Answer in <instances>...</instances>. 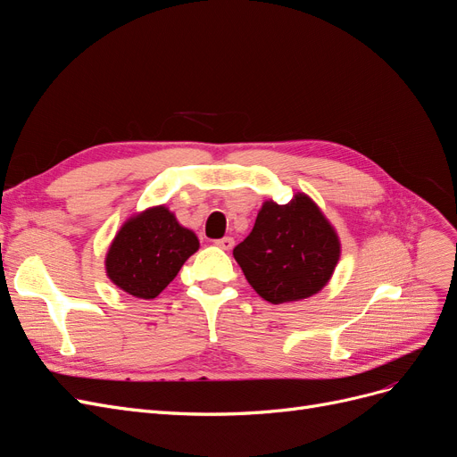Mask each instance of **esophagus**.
Instances as JSON below:
<instances>
[{
    "label": "esophagus",
    "instance_id": "34e87169",
    "mask_svg": "<svg viewBox=\"0 0 457 457\" xmlns=\"http://www.w3.org/2000/svg\"><path fill=\"white\" fill-rule=\"evenodd\" d=\"M219 247H220V250H232V247H234V238H230V237H225V238H220V240H217L215 242Z\"/></svg>",
    "mask_w": 457,
    "mask_h": 457
}]
</instances>
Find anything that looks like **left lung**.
<instances>
[{
    "label": "left lung",
    "instance_id": "1",
    "mask_svg": "<svg viewBox=\"0 0 457 457\" xmlns=\"http://www.w3.org/2000/svg\"><path fill=\"white\" fill-rule=\"evenodd\" d=\"M232 255L255 292L280 305L320 292L337 267L341 242L320 207L297 192L286 205L262 202L250 237Z\"/></svg>",
    "mask_w": 457,
    "mask_h": 457
}]
</instances>
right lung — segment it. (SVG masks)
Masks as SVG:
<instances>
[{
  "label": "right lung",
  "mask_w": 457,
  "mask_h": 457,
  "mask_svg": "<svg viewBox=\"0 0 457 457\" xmlns=\"http://www.w3.org/2000/svg\"><path fill=\"white\" fill-rule=\"evenodd\" d=\"M200 247L198 237L165 205L131 215L110 244L106 276L137 299H154Z\"/></svg>",
  "instance_id": "1"
}]
</instances>
